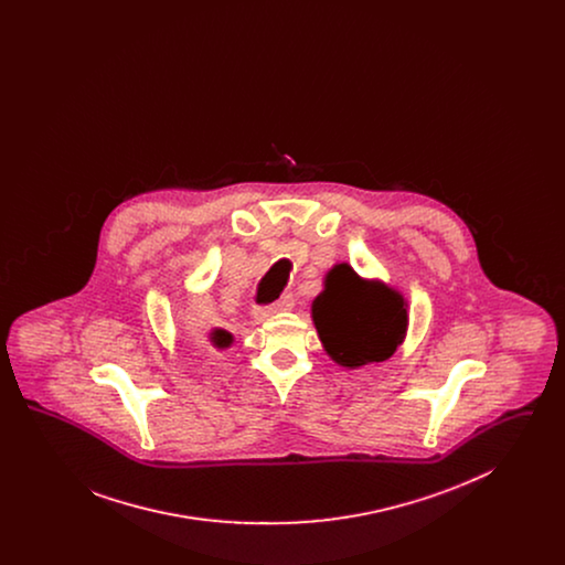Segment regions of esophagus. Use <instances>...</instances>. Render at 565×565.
Segmentation results:
<instances>
[{"label": "esophagus", "mask_w": 565, "mask_h": 565, "mask_svg": "<svg viewBox=\"0 0 565 565\" xmlns=\"http://www.w3.org/2000/svg\"><path fill=\"white\" fill-rule=\"evenodd\" d=\"M292 305H295V298H292V296H281V298H279L277 302H273L270 307L252 311V320H254V322H265V320H269L270 316H275V313H281V311L292 309Z\"/></svg>", "instance_id": "obj_1"}]
</instances>
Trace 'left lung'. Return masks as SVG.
Masks as SVG:
<instances>
[{"instance_id": "8db88e82", "label": "left lung", "mask_w": 565, "mask_h": 565, "mask_svg": "<svg viewBox=\"0 0 565 565\" xmlns=\"http://www.w3.org/2000/svg\"><path fill=\"white\" fill-rule=\"evenodd\" d=\"M311 320L328 358L355 371L390 360L406 339L408 302L381 279L358 275L350 263L326 270Z\"/></svg>"}]
</instances>
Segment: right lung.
I'll use <instances>...</instances> for the list:
<instances>
[{"label":"right lung","instance_id":"right-lung-1","mask_svg":"<svg viewBox=\"0 0 565 565\" xmlns=\"http://www.w3.org/2000/svg\"><path fill=\"white\" fill-rule=\"evenodd\" d=\"M207 341L212 343V348H215V350L224 351L235 343V337L224 328H212L207 332Z\"/></svg>","mask_w":565,"mask_h":565}]
</instances>
